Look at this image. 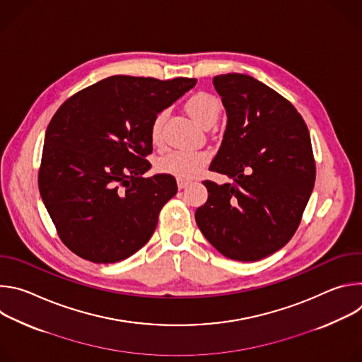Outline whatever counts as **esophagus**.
I'll use <instances>...</instances> for the list:
<instances>
[{
    "instance_id": "34e87169",
    "label": "esophagus",
    "mask_w": 362,
    "mask_h": 362,
    "mask_svg": "<svg viewBox=\"0 0 362 362\" xmlns=\"http://www.w3.org/2000/svg\"><path fill=\"white\" fill-rule=\"evenodd\" d=\"M189 183H190L189 180H185V179H180V177H177V187H179V189H185V187H186Z\"/></svg>"
}]
</instances>
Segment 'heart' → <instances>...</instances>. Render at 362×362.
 <instances>
[{
    "instance_id": "obj_1",
    "label": "heart",
    "mask_w": 362,
    "mask_h": 362,
    "mask_svg": "<svg viewBox=\"0 0 362 362\" xmlns=\"http://www.w3.org/2000/svg\"><path fill=\"white\" fill-rule=\"evenodd\" d=\"M221 110L222 105L219 98L206 91L196 93L186 101V112L203 127L216 123ZM163 122L165 113H159L154 116L150 124V139L154 144H159L162 140ZM209 162L211 151L208 150H173L158 162V169L159 172L170 176L192 179L199 175Z\"/></svg>"
}]
</instances>
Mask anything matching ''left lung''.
<instances>
[{"instance_id":"left-lung-1","label":"left lung","mask_w":362,"mask_h":362,"mask_svg":"<svg viewBox=\"0 0 362 362\" xmlns=\"http://www.w3.org/2000/svg\"><path fill=\"white\" fill-rule=\"evenodd\" d=\"M228 122L209 170L232 183L204 180L208 200L196 223L223 256L255 262L293 236L315 183L308 127L291 103L246 74L216 76Z\"/></svg>"}]
</instances>
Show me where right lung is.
<instances>
[{"label":"right lung","mask_w":362,"mask_h":362,"mask_svg":"<svg viewBox=\"0 0 362 362\" xmlns=\"http://www.w3.org/2000/svg\"><path fill=\"white\" fill-rule=\"evenodd\" d=\"M196 78L113 76L70 97L51 119L38 172L45 209L64 245L83 259L115 264L151 238L173 176L143 175L150 124Z\"/></svg>","instance_id":"obj_1"}]
</instances>
